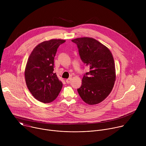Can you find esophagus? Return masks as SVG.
Masks as SVG:
<instances>
[{"mask_svg":"<svg viewBox=\"0 0 146 146\" xmlns=\"http://www.w3.org/2000/svg\"><path fill=\"white\" fill-rule=\"evenodd\" d=\"M72 78L70 77V78H68V79H67L66 80V82L68 83V84H69V83L71 82V81H72Z\"/></svg>","mask_w":146,"mask_h":146,"instance_id":"34e87169","label":"esophagus"}]
</instances>
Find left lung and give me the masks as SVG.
I'll list each match as a JSON object with an SVG mask.
<instances>
[{"mask_svg":"<svg viewBox=\"0 0 146 146\" xmlns=\"http://www.w3.org/2000/svg\"><path fill=\"white\" fill-rule=\"evenodd\" d=\"M77 45L82 61L90 68L77 89L82 100L94 105L105 100L111 92L116 78L115 63L110 50L92 37L72 40Z\"/></svg>","mask_w":146,"mask_h":146,"instance_id":"8db88e82","label":"left lung"}]
</instances>
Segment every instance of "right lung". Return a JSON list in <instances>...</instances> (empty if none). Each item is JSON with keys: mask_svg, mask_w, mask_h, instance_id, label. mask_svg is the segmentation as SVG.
Returning <instances> with one entry per match:
<instances>
[{"mask_svg": "<svg viewBox=\"0 0 146 146\" xmlns=\"http://www.w3.org/2000/svg\"><path fill=\"white\" fill-rule=\"evenodd\" d=\"M65 40L51 39L36 46L30 54L25 69L26 84L37 100L50 103L58 96L62 82L54 73V57Z\"/></svg>", "mask_w": 146, "mask_h": 146, "instance_id": "1", "label": "right lung"}]
</instances>
